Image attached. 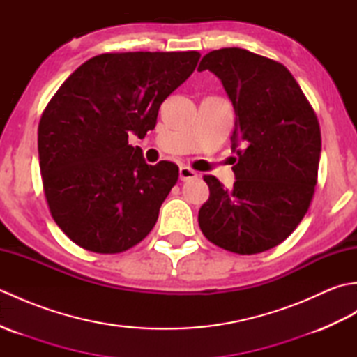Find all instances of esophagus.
<instances>
[{"label": "esophagus", "mask_w": 357, "mask_h": 357, "mask_svg": "<svg viewBox=\"0 0 357 357\" xmlns=\"http://www.w3.org/2000/svg\"><path fill=\"white\" fill-rule=\"evenodd\" d=\"M179 178H181V181H190V179L198 178V173L192 170L190 167L183 165V167H179Z\"/></svg>", "instance_id": "obj_1"}]
</instances>
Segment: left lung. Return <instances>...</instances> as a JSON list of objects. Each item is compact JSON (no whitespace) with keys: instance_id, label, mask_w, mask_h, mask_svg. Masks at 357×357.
I'll use <instances>...</instances> for the list:
<instances>
[{"instance_id":"8db88e82","label":"left lung","mask_w":357,"mask_h":357,"mask_svg":"<svg viewBox=\"0 0 357 357\" xmlns=\"http://www.w3.org/2000/svg\"><path fill=\"white\" fill-rule=\"evenodd\" d=\"M221 79L234 109V184L206 174L208 201L198 222L210 242L255 255L285 241L313 199L321 158L319 123L285 66L239 47L207 53L198 72Z\"/></svg>"}]
</instances>
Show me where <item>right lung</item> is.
<instances>
[{
  "instance_id": "add662e5",
  "label": "right lung",
  "mask_w": 357,
  "mask_h": 357,
  "mask_svg": "<svg viewBox=\"0 0 357 357\" xmlns=\"http://www.w3.org/2000/svg\"><path fill=\"white\" fill-rule=\"evenodd\" d=\"M199 53H104L79 66L45 107L38 155L52 218L75 244L121 253L153 229L176 184V164L149 165L132 133L153 130L162 101L193 73Z\"/></svg>"
}]
</instances>
